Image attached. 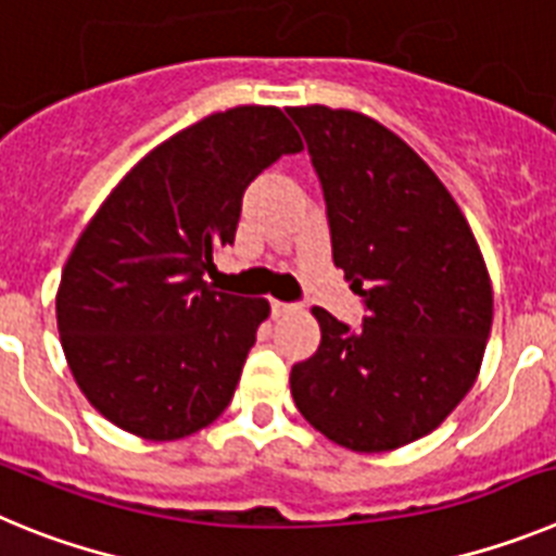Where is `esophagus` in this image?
<instances>
[{
	"mask_svg": "<svg viewBox=\"0 0 556 556\" xmlns=\"http://www.w3.org/2000/svg\"><path fill=\"white\" fill-rule=\"evenodd\" d=\"M298 303H287V301H273V314L275 317H287V314L298 312Z\"/></svg>",
	"mask_w": 556,
	"mask_h": 556,
	"instance_id": "1",
	"label": "esophagus"
}]
</instances>
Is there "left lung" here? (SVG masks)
Returning <instances> with one entry per match:
<instances>
[{
    "label": "left lung",
    "mask_w": 556,
    "mask_h": 556,
    "mask_svg": "<svg viewBox=\"0 0 556 556\" xmlns=\"http://www.w3.org/2000/svg\"><path fill=\"white\" fill-rule=\"evenodd\" d=\"M320 175L333 264L365 301L351 331L326 308L292 367L294 406L331 443L381 454L431 434L479 376L493 287L451 191L401 136L345 108H289Z\"/></svg>",
    "instance_id": "left-lung-1"
}]
</instances>
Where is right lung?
Wrapping results in <instances>:
<instances>
[{
  "label": "right lung",
  "instance_id": "1",
  "mask_svg": "<svg viewBox=\"0 0 556 556\" xmlns=\"http://www.w3.org/2000/svg\"><path fill=\"white\" fill-rule=\"evenodd\" d=\"M301 150L281 108L211 113L147 152L97 208L55 312L68 370L113 426L169 443L228 409L269 303L214 292L205 273L233 244L250 180Z\"/></svg>",
  "mask_w": 556,
  "mask_h": 556
}]
</instances>
